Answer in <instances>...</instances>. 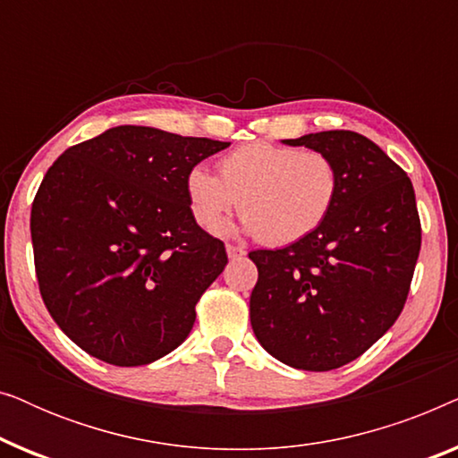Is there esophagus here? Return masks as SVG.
I'll list each match as a JSON object with an SVG mask.
<instances>
[{"label": "esophagus", "instance_id": "1", "mask_svg": "<svg viewBox=\"0 0 458 458\" xmlns=\"http://www.w3.org/2000/svg\"><path fill=\"white\" fill-rule=\"evenodd\" d=\"M227 256L231 260L242 259V256H246V250H243L242 246H233V243H227Z\"/></svg>", "mask_w": 458, "mask_h": 458}]
</instances>
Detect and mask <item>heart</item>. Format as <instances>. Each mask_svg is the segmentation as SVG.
Masks as SVG:
<instances>
[{
  "label": "heart",
  "instance_id": "obj_1",
  "mask_svg": "<svg viewBox=\"0 0 458 458\" xmlns=\"http://www.w3.org/2000/svg\"><path fill=\"white\" fill-rule=\"evenodd\" d=\"M218 174L221 179L204 166L187 173L193 218L206 231H218L237 204L243 229L268 246H287L321 227L340 187L327 154L267 141L223 156Z\"/></svg>",
  "mask_w": 458,
  "mask_h": 458
}]
</instances>
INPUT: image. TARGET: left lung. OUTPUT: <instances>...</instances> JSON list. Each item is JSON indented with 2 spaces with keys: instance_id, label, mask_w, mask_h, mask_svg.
<instances>
[{
  "instance_id": "obj_1",
  "label": "left lung",
  "mask_w": 458,
  "mask_h": 458,
  "mask_svg": "<svg viewBox=\"0 0 458 458\" xmlns=\"http://www.w3.org/2000/svg\"><path fill=\"white\" fill-rule=\"evenodd\" d=\"M284 143L327 154L340 187L317 231L248 254L259 268L250 323L284 365L331 371L359 359L403 312L421 250L415 190L384 149L354 131Z\"/></svg>"
}]
</instances>
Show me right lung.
Here are the masks:
<instances>
[{"instance_id":"add662e5","label":"right lung","mask_w":458,"mask_h":458,"mask_svg":"<svg viewBox=\"0 0 458 458\" xmlns=\"http://www.w3.org/2000/svg\"><path fill=\"white\" fill-rule=\"evenodd\" d=\"M229 146L123 124L49 166L30 210L37 281L49 315L87 354L149 365L190 335L227 252L198 227L185 179Z\"/></svg>"}]
</instances>
